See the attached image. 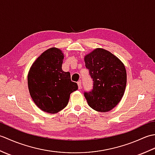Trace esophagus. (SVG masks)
<instances>
[{"mask_svg":"<svg viewBox=\"0 0 155 155\" xmlns=\"http://www.w3.org/2000/svg\"><path fill=\"white\" fill-rule=\"evenodd\" d=\"M78 84V89H81L82 88V84H81V81H78L77 83Z\"/></svg>","mask_w":155,"mask_h":155,"instance_id":"34e87169","label":"esophagus"}]
</instances>
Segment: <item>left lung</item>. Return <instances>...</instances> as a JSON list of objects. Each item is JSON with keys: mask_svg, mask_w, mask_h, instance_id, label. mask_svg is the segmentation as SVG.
I'll use <instances>...</instances> for the list:
<instances>
[{"mask_svg": "<svg viewBox=\"0 0 155 155\" xmlns=\"http://www.w3.org/2000/svg\"><path fill=\"white\" fill-rule=\"evenodd\" d=\"M86 68L93 80V89L84 93L87 103L94 110H111L123 98L127 85L124 64L110 52L95 48L84 56Z\"/></svg>", "mask_w": 155, "mask_h": 155, "instance_id": "8db88e82", "label": "left lung"}]
</instances>
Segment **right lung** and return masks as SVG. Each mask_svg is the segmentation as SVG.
I'll use <instances>...</instances> for the list:
<instances>
[{
	"label": "right lung",
	"mask_w": 155,
	"mask_h": 155,
	"mask_svg": "<svg viewBox=\"0 0 155 155\" xmlns=\"http://www.w3.org/2000/svg\"><path fill=\"white\" fill-rule=\"evenodd\" d=\"M64 54L58 48L46 50L36 59L28 73L32 99L42 111L54 114L67 106L70 94L78 89L69 72L62 69Z\"/></svg>",
	"instance_id": "obj_1"
}]
</instances>
